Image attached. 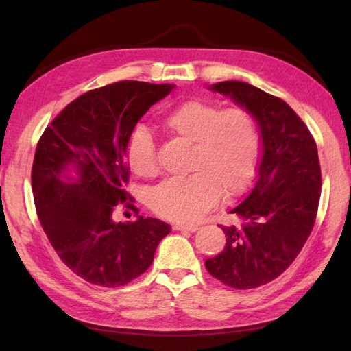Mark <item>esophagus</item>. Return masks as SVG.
Returning a JSON list of instances; mask_svg holds the SVG:
<instances>
[{
	"instance_id": "esophagus-1",
	"label": "esophagus",
	"mask_w": 351,
	"mask_h": 351,
	"mask_svg": "<svg viewBox=\"0 0 351 351\" xmlns=\"http://www.w3.org/2000/svg\"><path fill=\"white\" fill-rule=\"evenodd\" d=\"M173 230H182V232H196L197 226L196 225H180V223H176V225L171 226Z\"/></svg>"
}]
</instances>
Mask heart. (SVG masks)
<instances>
[{"label": "heart", "instance_id": "b5f03b06", "mask_svg": "<svg viewBox=\"0 0 351 351\" xmlns=\"http://www.w3.org/2000/svg\"><path fill=\"white\" fill-rule=\"evenodd\" d=\"M162 131L189 143L187 176L173 178L151 193V208L160 217L195 223L220 197L230 200L250 187L256 176L261 140L255 119L245 108H223L205 99H189L160 119ZM125 160L134 175L151 180L158 173L152 134L136 126L126 140Z\"/></svg>", "mask_w": 351, "mask_h": 351}]
</instances>
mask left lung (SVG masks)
Here are the masks:
<instances>
[{
	"instance_id": "obj_1",
	"label": "left lung",
	"mask_w": 351,
	"mask_h": 351,
	"mask_svg": "<svg viewBox=\"0 0 351 351\" xmlns=\"http://www.w3.org/2000/svg\"><path fill=\"white\" fill-rule=\"evenodd\" d=\"M211 90L230 96L256 119L264 155L255 189L230 211L241 226L220 225L226 245L205 267L230 288H258L293 264L314 229L322 195L317 143L278 96L244 81H221Z\"/></svg>"
}]
</instances>
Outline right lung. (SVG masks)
Returning <instances> with one entry per match:
<instances>
[{
	"instance_id": "right-lung-1",
	"label": "right lung",
	"mask_w": 351,
	"mask_h": 351,
	"mask_svg": "<svg viewBox=\"0 0 351 351\" xmlns=\"http://www.w3.org/2000/svg\"><path fill=\"white\" fill-rule=\"evenodd\" d=\"M171 84L117 81L68 104L37 141L32 187L37 217L58 258L80 278L122 287L151 267L170 232L161 220L116 223L114 211L134 206L125 146L134 126ZM72 165L79 178L61 180Z\"/></svg>"
}]
</instances>
